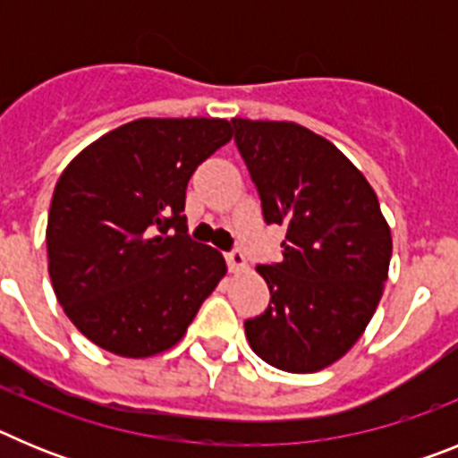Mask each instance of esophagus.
Returning a JSON list of instances; mask_svg holds the SVG:
<instances>
[{"instance_id":"34e87169","label":"esophagus","mask_w":458,"mask_h":458,"mask_svg":"<svg viewBox=\"0 0 458 458\" xmlns=\"http://www.w3.org/2000/svg\"><path fill=\"white\" fill-rule=\"evenodd\" d=\"M226 264H229V268L233 270V273H238V270H245L248 268V261H245V254L241 252L238 248H233L232 252H226Z\"/></svg>"}]
</instances>
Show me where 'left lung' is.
Returning a JSON list of instances; mask_svg holds the SVG:
<instances>
[{"mask_svg": "<svg viewBox=\"0 0 458 458\" xmlns=\"http://www.w3.org/2000/svg\"><path fill=\"white\" fill-rule=\"evenodd\" d=\"M266 225H284L270 289L245 321L259 358L291 374L326 369L365 333L383 295L392 236L367 179L335 144L291 121L232 119Z\"/></svg>", "mask_w": 458, "mask_h": 458, "instance_id": "8db88e82", "label": "left lung"}]
</instances>
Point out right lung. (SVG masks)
<instances>
[{"label": "right lung", "instance_id": "1", "mask_svg": "<svg viewBox=\"0 0 458 458\" xmlns=\"http://www.w3.org/2000/svg\"><path fill=\"white\" fill-rule=\"evenodd\" d=\"M232 140L225 119H137L89 144L56 181L47 270L80 333L123 358L181 342L225 277L217 250L188 236L185 188Z\"/></svg>", "mask_w": 458, "mask_h": 458}]
</instances>
